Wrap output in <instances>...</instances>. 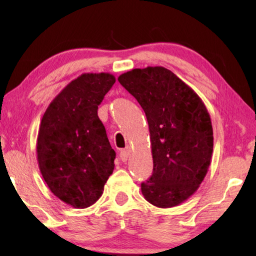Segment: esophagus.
<instances>
[{"label": "esophagus", "mask_w": 256, "mask_h": 256, "mask_svg": "<svg viewBox=\"0 0 256 256\" xmlns=\"http://www.w3.org/2000/svg\"><path fill=\"white\" fill-rule=\"evenodd\" d=\"M120 158L122 162H126L128 158V149L125 148L123 150H120Z\"/></svg>", "instance_id": "esophagus-1"}]
</instances>
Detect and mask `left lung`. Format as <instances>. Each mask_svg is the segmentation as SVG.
<instances>
[{"instance_id": "1", "label": "left lung", "mask_w": 256, "mask_h": 256, "mask_svg": "<svg viewBox=\"0 0 256 256\" xmlns=\"http://www.w3.org/2000/svg\"><path fill=\"white\" fill-rule=\"evenodd\" d=\"M149 124L154 170L141 183L144 198L172 208L192 196L204 180L214 150L210 115L201 98L162 66L134 68L118 76Z\"/></svg>"}]
</instances>
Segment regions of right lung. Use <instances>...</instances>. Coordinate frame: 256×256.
<instances>
[{"label":"right lung","mask_w":256,"mask_h":256,"mask_svg":"<svg viewBox=\"0 0 256 256\" xmlns=\"http://www.w3.org/2000/svg\"><path fill=\"white\" fill-rule=\"evenodd\" d=\"M110 73H84L50 104L42 118L37 159L42 178L60 200L78 209L92 206L114 170L115 151L98 106L115 84Z\"/></svg>","instance_id":"add662e5"}]
</instances>
